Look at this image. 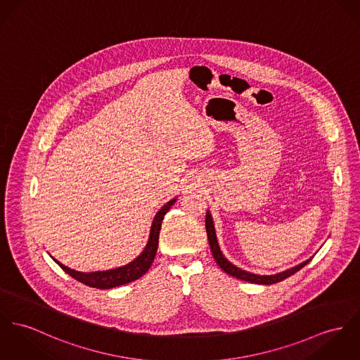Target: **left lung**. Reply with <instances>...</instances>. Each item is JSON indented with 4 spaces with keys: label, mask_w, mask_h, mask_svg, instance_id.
Here are the masks:
<instances>
[{
    "label": "left lung",
    "mask_w": 360,
    "mask_h": 360,
    "mask_svg": "<svg viewBox=\"0 0 360 360\" xmlns=\"http://www.w3.org/2000/svg\"><path fill=\"white\" fill-rule=\"evenodd\" d=\"M205 230H207V236H208V241H210V247H211V252L214 255V259L215 262L218 263V266L221 267V270L224 273H227L229 276L231 277L238 278V279H243V281H247V282H252V283H260V285H271V283H277L281 282L283 279H286L290 276H293L295 273H297L300 269H303L305 264L311 260H305L303 263L286 270V271H282V273H278L274 276H257V274H252L248 273L245 270H241L238 269L237 266L231 264L221 252L219 248V244H218V240H217V233H215V227H214V221H212V217L210 214V211H207V215H205Z\"/></svg>",
    "instance_id": "1"
}]
</instances>
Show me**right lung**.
<instances>
[{
	"label": "right lung",
	"mask_w": 360,
	"mask_h": 360,
	"mask_svg": "<svg viewBox=\"0 0 360 360\" xmlns=\"http://www.w3.org/2000/svg\"><path fill=\"white\" fill-rule=\"evenodd\" d=\"M175 201H176V198L169 200L166 205H163L160 208V211L156 214L155 219L152 221L148 244H146V247L142 250V253L139 255V257L134 259L131 263H129L123 267L112 269V270H107V271H96V273L75 271V270L68 269L67 266L61 264L60 262H57L55 259L56 263L71 277L75 278L77 281L82 282L90 288H97V289H111V288L126 285L129 282H133V281L139 279L150 269V266L155 260L156 250H158V245H159V233H160V229H162V221L165 219V215L168 212V210L174 205Z\"/></svg>",
	"instance_id": "1"
}]
</instances>
